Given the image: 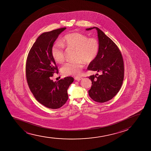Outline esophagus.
Segmentation results:
<instances>
[{"mask_svg": "<svg viewBox=\"0 0 151 151\" xmlns=\"http://www.w3.org/2000/svg\"><path fill=\"white\" fill-rule=\"evenodd\" d=\"M82 79H83L82 77H76V78H75V80L78 81H80V80H81Z\"/></svg>", "mask_w": 151, "mask_h": 151, "instance_id": "34e87169", "label": "esophagus"}]
</instances>
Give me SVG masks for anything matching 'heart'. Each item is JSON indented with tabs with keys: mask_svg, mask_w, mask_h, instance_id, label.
Returning a JSON list of instances; mask_svg holds the SVG:
<instances>
[{
	"mask_svg": "<svg viewBox=\"0 0 151 151\" xmlns=\"http://www.w3.org/2000/svg\"><path fill=\"white\" fill-rule=\"evenodd\" d=\"M61 43L56 42L51 48L52 55L58 63L64 60V46L76 49V59L66 63L61 68V71L66 76H78L82 73L84 62L91 63L97 57L99 49L98 41L94 38H88L81 33L74 32L65 35Z\"/></svg>",
	"mask_w": 151,
	"mask_h": 151,
	"instance_id": "obj_1",
	"label": "heart"
}]
</instances>
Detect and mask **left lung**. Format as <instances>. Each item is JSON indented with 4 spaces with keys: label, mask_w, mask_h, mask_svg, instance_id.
Returning <instances> with one entry per match:
<instances>
[{
    "label": "left lung",
    "mask_w": 151,
    "mask_h": 151,
    "mask_svg": "<svg viewBox=\"0 0 151 151\" xmlns=\"http://www.w3.org/2000/svg\"><path fill=\"white\" fill-rule=\"evenodd\" d=\"M93 29L97 31L99 52L88 69L101 72L102 74L88 77L92 82L88 95L96 102L104 103L112 99L121 88L124 78V63L118 47L103 32L96 27L86 30Z\"/></svg>",
    "instance_id": "1"
}]
</instances>
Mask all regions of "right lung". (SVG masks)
Instances as JSON below:
<instances>
[{
	"instance_id": "right-lung-1",
	"label": "right lung",
	"mask_w": 151,
	"mask_h": 151,
	"mask_svg": "<svg viewBox=\"0 0 151 151\" xmlns=\"http://www.w3.org/2000/svg\"><path fill=\"white\" fill-rule=\"evenodd\" d=\"M65 29L42 33L33 44L27 59L26 78L30 90L39 102L53 109L66 102L68 88L74 80L71 76L55 82L51 80L54 73H58L51 48L59 34Z\"/></svg>"
}]
</instances>
